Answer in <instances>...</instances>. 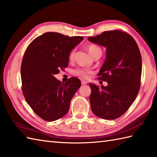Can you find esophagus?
<instances>
[{"instance_id": "obj_1", "label": "esophagus", "mask_w": 157, "mask_h": 157, "mask_svg": "<svg viewBox=\"0 0 157 157\" xmlns=\"http://www.w3.org/2000/svg\"><path fill=\"white\" fill-rule=\"evenodd\" d=\"M81 83H82V85H85V84H87V82L84 80V79H82Z\"/></svg>"}]
</instances>
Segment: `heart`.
Returning a JSON list of instances; mask_svg holds the SVG:
<instances>
[{
  "label": "heart",
  "mask_w": 157,
  "mask_h": 157,
  "mask_svg": "<svg viewBox=\"0 0 157 157\" xmlns=\"http://www.w3.org/2000/svg\"><path fill=\"white\" fill-rule=\"evenodd\" d=\"M87 49L90 54L93 57H94V56H96V55H98L99 54L102 55L101 49L96 45H94V44L88 45ZM75 55V52L74 50H73V51H71L69 53V59L71 60V61L74 59ZM91 73H92V71L90 69L79 68V69H76L75 70H73V74L74 75L78 76L79 78L86 79V78H88L89 74H90Z\"/></svg>",
  "instance_id": "1"
}]
</instances>
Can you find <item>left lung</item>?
Wrapping results in <instances>:
<instances>
[{
  "label": "left lung",
  "instance_id": "8db88e82",
  "mask_svg": "<svg viewBox=\"0 0 157 157\" xmlns=\"http://www.w3.org/2000/svg\"><path fill=\"white\" fill-rule=\"evenodd\" d=\"M88 40L106 49L105 61L98 75L108 85L98 87L89 84L92 111L98 117L115 119L128 111L138 94L142 74L140 52L135 40L120 30L104 32Z\"/></svg>",
  "mask_w": 157,
  "mask_h": 157
}]
</instances>
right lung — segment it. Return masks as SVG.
<instances>
[{"mask_svg": "<svg viewBox=\"0 0 157 157\" xmlns=\"http://www.w3.org/2000/svg\"><path fill=\"white\" fill-rule=\"evenodd\" d=\"M83 39L46 32L26 49L21 67L22 92L33 111L45 121H53L65 115L81 86L78 78H71L63 84L55 75L68 66L70 52Z\"/></svg>", "mask_w": 157, "mask_h": 157, "instance_id": "1", "label": "right lung"}]
</instances>
